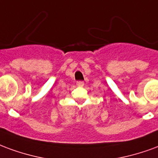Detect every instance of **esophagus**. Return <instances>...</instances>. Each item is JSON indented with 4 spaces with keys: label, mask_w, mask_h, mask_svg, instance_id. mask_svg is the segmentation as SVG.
Here are the masks:
<instances>
[{
    "label": "esophagus",
    "mask_w": 158,
    "mask_h": 158,
    "mask_svg": "<svg viewBox=\"0 0 158 158\" xmlns=\"http://www.w3.org/2000/svg\"><path fill=\"white\" fill-rule=\"evenodd\" d=\"M77 85L78 87H83L84 85V82L83 81H79L77 82Z\"/></svg>",
    "instance_id": "esophagus-1"
}]
</instances>
